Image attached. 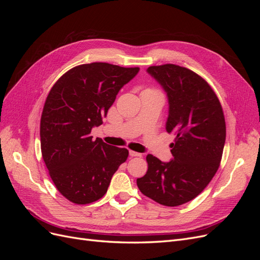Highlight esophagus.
<instances>
[{"label":"esophagus","mask_w":260,"mask_h":260,"mask_svg":"<svg viewBox=\"0 0 260 260\" xmlns=\"http://www.w3.org/2000/svg\"><path fill=\"white\" fill-rule=\"evenodd\" d=\"M129 154H130L131 157H140V156H142V154L138 153V152H135V151H130Z\"/></svg>","instance_id":"esophagus-1"}]
</instances>
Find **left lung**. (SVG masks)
Masks as SVG:
<instances>
[{
  "label": "left lung",
  "mask_w": 260,
  "mask_h": 260,
  "mask_svg": "<svg viewBox=\"0 0 260 260\" xmlns=\"http://www.w3.org/2000/svg\"><path fill=\"white\" fill-rule=\"evenodd\" d=\"M146 72L167 94L166 131L177 138L170 144V161L146 156L147 172L137 184L147 198L175 207L195 199L217 172L225 142L224 116L215 92L192 70L166 64Z\"/></svg>",
  "instance_id": "1"
}]
</instances>
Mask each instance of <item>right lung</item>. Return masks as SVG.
Listing matches in <instances>:
<instances>
[{"instance_id": "1", "label": "right lung", "mask_w": 260, "mask_h": 260, "mask_svg": "<svg viewBox=\"0 0 260 260\" xmlns=\"http://www.w3.org/2000/svg\"><path fill=\"white\" fill-rule=\"evenodd\" d=\"M140 72L107 62H92L70 69L54 84L41 116L43 160L62 196L79 205L103 198L127 148L93 141L118 92Z\"/></svg>"}]
</instances>
